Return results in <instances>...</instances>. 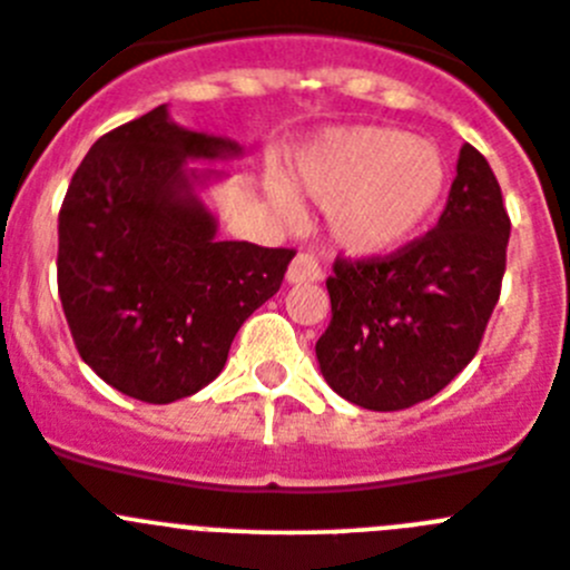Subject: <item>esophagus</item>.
Listing matches in <instances>:
<instances>
[{"label": "esophagus", "mask_w": 570, "mask_h": 570, "mask_svg": "<svg viewBox=\"0 0 570 570\" xmlns=\"http://www.w3.org/2000/svg\"><path fill=\"white\" fill-rule=\"evenodd\" d=\"M320 279H322V265L316 263V257H313V254H299V257L288 265L291 285H302V282H320Z\"/></svg>", "instance_id": "obj_1"}]
</instances>
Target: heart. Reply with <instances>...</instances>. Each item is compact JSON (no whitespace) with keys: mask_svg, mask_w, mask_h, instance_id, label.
Segmentation results:
<instances>
[{"mask_svg":"<svg viewBox=\"0 0 570 570\" xmlns=\"http://www.w3.org/2000/svg\"><path fill=\"white\" fill-rule=\"evenodd\" d=\"M446 160L430 140L393 127L331 129L294 166L296 189L327 206V228L353 257H387L417 237L446 191ZM282 217L299 214L279 180L265 186Z\"/></svg>","mask_w":570,"mask_h":570,"instance_id":"1","label":"heart"}]
</instances>
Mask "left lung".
Listing matches in <instances>:
<instances>
[{
	"instance_id": "1",
	"label": "left lung",
	"mask_w": 570,
	"mask_h": 570,
	"mask_svg": "<svg viewBox=\"0 0 570 570\" xmlns=\"http://www.w3.org/2000/svg\"><path fill=\"white\" fill-rule=\"evenodd\" d=\"M500 183L463 144L441 220L384 259H336L333 320L316 342L325 381L364 410H406L474 358L500 299L509 245Z\"/></svg>"
}]
</instances>
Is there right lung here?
<instances>
[{"mask_svg": "<svg viewBox=\"0 0 570 570\" xmlns=\"http://www.w3.org/2000/svg\"><path fill=\"white\" fill-rule=\"evenodd\" d=\"M239 155L160 104L98 138L72 175L59 214L61 307L83 362L129 399L171 404L217 379L294 259L217 237L200 189L223 171L189 160Z\"/></svg>", "mask_w": 570, "mask_h": 570, "instance_id": "1", "label": "right lung"}]
</instances>
